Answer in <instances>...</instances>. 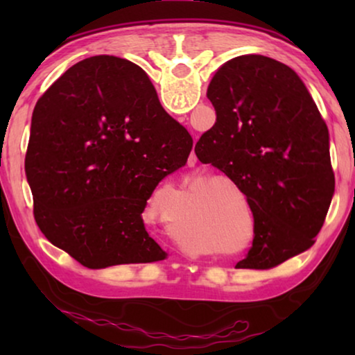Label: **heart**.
Here are the masks:
<instances>
[{
	"label": "heart",
	"mask_w": 355,
	"mask_h": 355,
	"mask_svg": "<svg viewBox=\"0 0 355 355\" xmlns=\"http://www.w3.org/2000/svg\"><path fill=\"white\" fill-rule=\"evenodd\" d=\"M222 180V182H225V183H228V184H232L233 186V188H236V184H235V182H232V180L230 178H220Z\"/></svg>",
	"instance_id": "1"
}]
</instances>
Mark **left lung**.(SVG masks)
<instances>
[{"label":"left lung","mask_w":355,"mask_h":355,"mask_svg":"<svg viewBox=\"0 0 355 355\" xmlns=\"http://www.w3.org/2000/svg\"><path fill=\"white\" fill-rule=\"evenodd\" d=\"M207 97L216 123L196 144L202 163L235 182L254 214L241 269H269L315 244L335 192L329 130L299 75L261 55L233 58Z\"/></svg>","instance_id":"1"}]
</instances>
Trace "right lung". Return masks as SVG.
<instances>
[{
    "instance_id": "right-lung-1",
    "label": "right lung",
    "mask_w": 355,
    "mask_h": 355,
    "mask_svg": "<svg viewBox=\"0 0 355 355\" xmlns=\"http://www.w3.org/2000/svg\"><path fill=\"white\" fill-rule=\"evenodd\" d=\"M191 148L139 65L107 55L71 65L31 119L25 172L40 232L89 269L164 260L142 211Z\"/></svg>"
}]
</instances>
